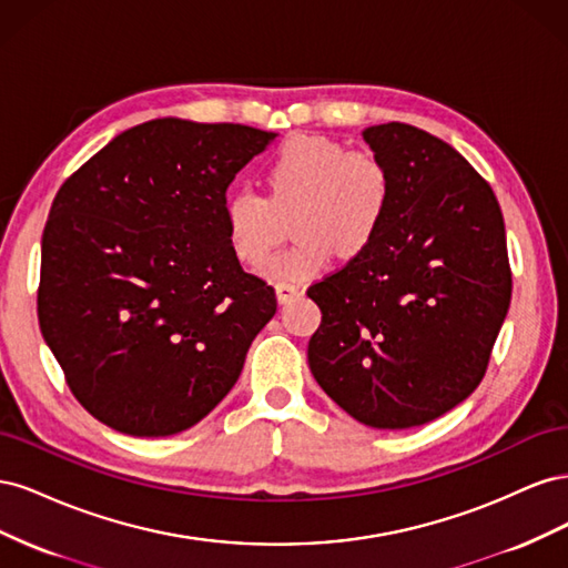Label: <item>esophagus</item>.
Listing matches in <instances>:
<instances>
[{
	"label": "esophagus",
	"instance_id": "34e87169",
	"mask_svg": "<svg viewBox=\"0 0 568 568\" xmlns=\"http://www.w3.org/2000/svg\"><path fill=\"white\" fill-rule=\"evenodd\" d=\"M274 294H277L280 303H288V301H294L296 296H301V286L288 284V282H280V284H274Z\"/></svg>",
	"mask_w": 568,
	"mask_h": 568
}]
</instances>
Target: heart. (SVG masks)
<instances>
[{"label":"heart","mask_w":568,"mask_h":568,"mask_svg":"<svg viewBox=\"0 0 568 568\" xmlns=\"http://www.w3.org/2000/svg\"><path fill=\"white\" fill-rule=\"evenodd\" d=\"M267 196L244 186L222 205L227 244L239 263L261 265L282 242L284 222L298 242L267 261L277 282H303L332 255L355 257L379 234L390 201L386 168L365 151H351L329 136L298 134L284 142L265 170Z\"/></svg>","instance_id":"obj_1"}]
</instances>
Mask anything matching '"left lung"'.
<instances>
[{
  "instance_id": "left-lung-1",
  "label": "left lung",
  "mask_w": 568,
  "mask_h": 568,
  "mask_svg": "<svg viewBox=\"0 0 568 568\" xmlns=\"http://www.w3.org/2000/svg\"><path fill=\"white\" fill-rule=\"evenodd\" d=\"M390 180L379 234L307 288L322 324L307 365L372 428H412L467 400L511 298L500 203L459 151L405 123L363 130Z\"/></svg>"
}]
</instances>
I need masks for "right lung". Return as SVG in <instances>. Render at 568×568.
<instances>
[{
    "label": "right lung",
    "mask_w": 568,
    "mask_h": 568,
    "mask_svg": "<svg viewBox=\"0 0 568 568\" xmlns=\"http://www.w3.org/2000/svg\"><path fill=\"white\" fill-rule=\"evenodd\" d=\"M274 136L149 120L94 153L51 203L40 329L80 405L115 432L159 438L199 424L277 313L222 217L227 186Z\"/></svg>",
    "instance_id": "add662e5"
}]
</instances>
